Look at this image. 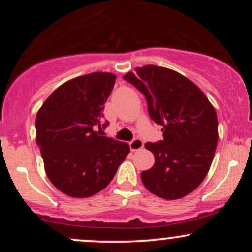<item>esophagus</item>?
<instances>
[{
	"label": "esophagus",
	"mask_w": 252,
	"mask_h": 252,
	"mask_svg": "<svg viewBox=\"0 0 252 252\" xmlns=\"http://www.w3.org/2000/svg\"><path fill=\"white\" fill-rule=\"evenodd\" d=\"M129 146H130V149H131V152H136V150L142 149L144 147V143L141 138H134V140L129 143Z\"/></svg>",
	"instance_id": "1"
}]
</instances>
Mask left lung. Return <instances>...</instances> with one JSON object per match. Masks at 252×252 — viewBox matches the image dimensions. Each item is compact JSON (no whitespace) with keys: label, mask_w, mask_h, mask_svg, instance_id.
<instances>
[{"label":"left lung","mask_w":252,"mask_h":252,"mask_svg":"<svg viewBox=\"0 0 252 252\" xmlns=\"http://www.w3.org/2000/svg\"><path fill=\"white\" fill-rule=\"evenodd\" d=\"M123 78L142 92L150 118L162 126L163 140L146 143L155 163L141 173L144 187L166 200L184 198L212 163L218 142L215 108L194 83L169 68L147 65Z\"/></svg>","instance_id":"8db88e82"}]
</instances>
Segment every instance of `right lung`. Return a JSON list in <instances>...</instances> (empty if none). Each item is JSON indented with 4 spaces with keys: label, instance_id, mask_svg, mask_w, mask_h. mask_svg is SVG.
<instances>
[{
    "label": "right lung",
    "instance_id": "add662e5",
    "mask_svg": "<svg viewBox=\"0 0 252 252\" xmlns=\"http://www.w3.org/2000/svg\"><path fill=\"white\" fill-rule=\"evenodd\" d=\"M116 76L94 72L68 80L37 111L36 143L46 174L60 192L88 198L105 189L129 144L104 136V104Z\"/></svg>",
    "mask_w": 252,
    "mask_h": 252
}]
</instances>
